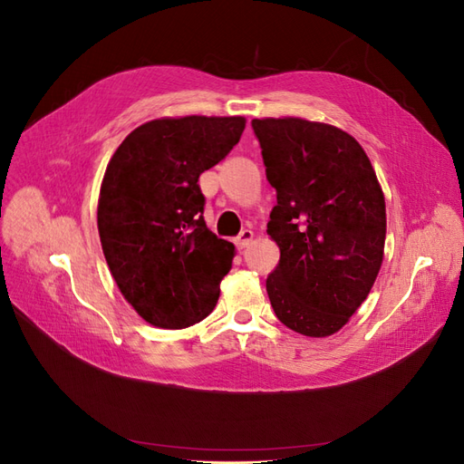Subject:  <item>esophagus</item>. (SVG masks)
I'll return each instance as SVG.
<instances>
[{
  "mask_svg": "<svg viewBox=\"0 0 464 464\" xmlns=\"http://www.w3.org/2000/svg\"><path fill=\"white\" fill-rule=\"evenodd\" d=\"M251 240H254V232H251V230H242L240 236L236 237L234 244H236L237 249H244V247H247L251 244Z\"/></svg>",
  "mask_w": 464,
  "mask_h": 464,
  "instance_id": "1",
  "label": "esophagus"
}]
</instances>
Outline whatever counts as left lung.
<instances>
[{
    "instance_id": "1",
    "label": "left lung",
    "mask_w": 464,
    "mask_h": 464,
    "mask_svg": "<svg viewBox=\"0 0 464 464\" xmlns=\"http://www.w3.org/2000/svg\"><path fill=\"white\" fill-rule=\"evenodd\" d=\"M276 189L266 234L280 259L266 294L280 323L305 336L343 329L382 269L385 198L353 135L302 118L251 121Z\"/></svg>"
}]
</instances>
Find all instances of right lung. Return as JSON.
Segmentation results:
<instances>
[{
  "mask_svg": "<svg viewBox=\"0 0 464 464\" xmlns=\"http://www.w3.org/2000/svg\"><path fill=\"white\" fill-rule=\"evenodd\" d=\"M246 118H160L139 125L110 159L98 234L123 298L162 329L195 325L215 310L234 244L203 218L199 176L240 141Z\"/></svg>",
  "mask_w": 464,
  "mask_h": 464,
  "instance_id": "1",
  "label": "right lung"
}]
</instances>
